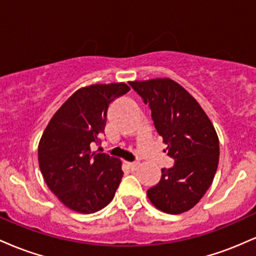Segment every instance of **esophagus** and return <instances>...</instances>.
Listing matches in <instances>:
<instances>
[{"mask_svg": "<svg viewBox=\"0 0 256 256\" xmlns=\"http://www.w3.org/2000/svg\"><path fill=\"white\" fill-rule=\"evenodd\" d=\"M138 165H140L138 162H128V168H130L131 171H136V170L138 168Z\"/></svg>", "mask_w": 256, "mask_h": 256, "instance_id": "34e87169", "label": "esophagus"}]
</instances>
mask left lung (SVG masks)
Returning a JSON list of instances; mask_svg holds the SVG:
<instances>
[{"label":"left lung","instance_id":"1","mask_svg":"<svg viewBox=\"0 0 256 256\" xmlns=\"http://www.w3.org/2000/svg\"><path fill=\"white\" fill-rule=\"evenodd\" d=\"M152 112L158 134L174 158L160 182L146 192L155 207L170 214L192 210L212 184L219 162L214 126L195 98L174 80L156 78L128 83Z\"/></svg>","mask_w":256,"mask_h":256}]
</instances>
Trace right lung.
Segmentation results:
<instances>
[{"label":"right lung","instance_id":"1","mask_svg":"<svg viewBox=\"0 0 256 256\" xmlns=\"http://www.w3.org/2000/svg\"><path fill=\"white\" fill-rule=\"evenodd\" d=\"M130 88L124 83L82 88L61 106L44 130L38 162L49 189L70 210L95 213L113 200L122 178L119 158L91 152L104 132L112 102Z\"/></svg>","mask_w":256,"mask_h":256}]
</instances>
